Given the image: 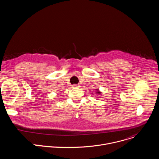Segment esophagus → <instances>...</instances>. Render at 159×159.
<instances>
[{
	"label": "esophagus",
	"instance_id": "34e87169",
	"mask_svg": "<svg viewBox=\"0 0 159 159\" xmlns=\"http://www.w3.org/2000/svg\"><path fill=\"white\" fill-rule=\"evenodd\" d=\"M80 87V85H78V84L73 85V87Z\"/></svg>",
	"mask_w": 159,
	"mask_h": 159
}]
</instances>
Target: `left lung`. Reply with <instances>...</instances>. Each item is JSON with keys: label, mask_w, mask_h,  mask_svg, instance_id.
<instances>
[{"label": "left lung", "mask_w": 159, "mask_h": 159, "mask_svg": "<svg viewBox=\"0 0 159 159\" xmlns=\"http://www.w3.org/2000/svg\"><path fill=\"white\" fill-rule=\"evenodd\" d=\"M95 94L97 95H101V92L99 91V89H96V91H95Z\"/></svg>", "instance_id": "8db88e82"}]
</instances>
